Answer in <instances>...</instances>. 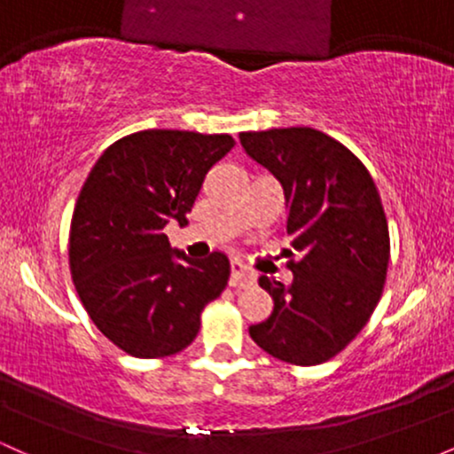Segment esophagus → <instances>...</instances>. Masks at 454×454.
<instances>
[{"mask_svg":"<svg viewBox=\"0 0 454 454\" xmlns=\"http://www.w3.org/2000/svg\"><path fill=\"white\" fill-rule=\"evenodd\" d=\"M254 279H256L254 270H249L245 264L234 260V262L231 264V286L232 288H243V286L254 284Z\"/></svg>","mask_w":454,"mask_h":454,"instance_id":"esophagus-1","label":"esophagus"}]
</instances>
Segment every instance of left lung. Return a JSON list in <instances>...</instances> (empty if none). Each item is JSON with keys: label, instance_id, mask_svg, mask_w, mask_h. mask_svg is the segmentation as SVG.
I'll return each instance as SVG.
<instances>
[{"label": "left lung", "instance_id": "8db88e82", "mask_svg": "<svg viewBox=\"0 0 454 454\" xmlns=\"http://www.w3.org/2000/svg\"><path fill=\"white\" fill-rule=\"evenodd\" d=\"M243 149L284 187L293 284H258L273 314L249 326L270 356L320 364L361 333L382 296L388 223L372 175L335 138L314 128L241 132Z\"/></svg>", "mask_w": 454, "mask_h": 454}]
</instances>
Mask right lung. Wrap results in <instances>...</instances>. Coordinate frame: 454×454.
<instances>
[{
    "mask_svg": "<svg viewBox=\"0 0 454 454\" xmlns=\"http://www.w3.org/2000/svg\"><path fill=\"white\" fill-rule=\"evenodd\" d=\"M232 147L228 134L143 129L113 143L87 176L70 223L72 281L93 325L123 352H181L226 288V254L187 258L164 226H185L205 175Z\"/></svg>",
    "mask_w": 454,
    "mask_h": 454,
    "instance_id": "1",
    "label": "right lung"
}]
</instances>
